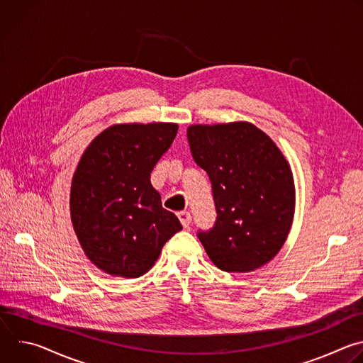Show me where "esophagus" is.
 Listing matches in <instances>:
<instances>
[{"label": "esophagus", "mask_w": 363, "mask_h": 363, "mask_svg": "<svg viewBox=\"0 0 363 363\" xmlns=\"http://www.w3.org/2000/svg\"><path fill=\"white\" fill-rule=\"evenodd\" d=\"M178 218H179L181 224H182L185 228L189 227V224H191V214H189V213L181 211V213H178Z\"/></svg>", "instance_id": "1"}]
</instances>
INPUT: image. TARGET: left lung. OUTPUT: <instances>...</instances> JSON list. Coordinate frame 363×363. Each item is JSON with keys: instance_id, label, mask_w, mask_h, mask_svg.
Listing matches in <instances>:
<instances>
[{"instance_id": "8db88e82", "label": "left lung", "mask_w": 363, "mask_h": 363, "mask_svg": "<svg viewBox=\"0 0 363 363\" xmlns=\"http://www.w3.org/2000/svg\"><path fill=\"white\" fill-rule=\"evenodd\" d=\"M194 161L213 184L217 221L198 233L210 260L228 273H250L277 255L290 233L296 188L289 161L250 122L188 126Z\"/></svg>"}]
</instances>
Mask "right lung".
Returning <instances> with one entry per match:
<instances>
[{"mask_svg": "<svg viewBox=\"0 0 363 363\" xmlns=\"http://www.w3.org/2000/svg\"><path fill=\"white\" fill-rule=\"evenodd\" d=\"M178 123H119L84 149L70 186V217L89 260L113 277L147 273L182 225L162 208L150 172Z\"/></svg>", "mask_w": 363, "mask_h": 363, "instance_id": "1", "label": "right lung"}]
</instances>
